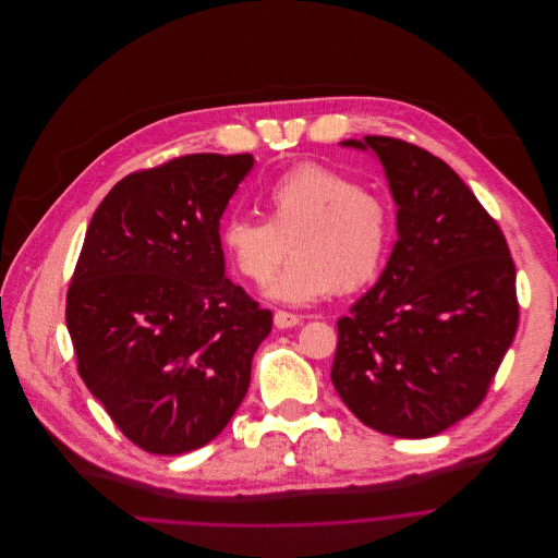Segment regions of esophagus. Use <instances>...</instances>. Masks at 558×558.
Returning <instances> with one entry per match:
<instances>
[{
  "label": "esophagus",
  "instance_id": "esophagus-1",
  "mask_svg": "<svg viewBox=\"0 0 558 558\" xmlns=\"http://www.w3.org/2000/svg\"><path fill=\"white\" fill-rule=\"evenodd\" d=\"M299 323H301V316H296V314H290V312H283V310H277V312H275V325H277L279 329L294 327V325H299Z\"/></svg>",
  "mask_w": 558,
  "mask_h": 558
}]
</instances>
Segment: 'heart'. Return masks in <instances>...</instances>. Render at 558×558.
I'll return each instance as SVG.
<instances>
[{
  "label": "heart",
  "mask_w": 558,
  "mask_h": 558,
  "mask_svg": "<svg viewBox=\"0 0 558 558\" xmlns=\"http://www.w3.org/2000/svg\"><path fill=\"white\" fill-rule=\"evenodd\" d=\"M268 219L233 213L219 227V246L238 275L268 286L272 301L307 305L333 288L354 292L383 268L391 240L389 206L339 171L296 165L264 191Z\"/></svg>",
  "instance_id": "heart-1"
}]
</instances>
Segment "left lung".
<instances>
[{
	"label": "left lung",
	"instance_id": "8db88e82",
	"mask_svg": "<svg viewBox=\"0 0 558 558\" xmlns=\"http://www.w3.org/2000/svg\"><path fill=\"white\" fill-rule=\"evenodd\" d=\"M341 145L380 160L398 240L376 286L337 323L331 383L363 424L433 437L482 404L514 339V264L447 162L387 136Z\"/></svg>",
	"mask_w": 558,
	"mask_h": 558
}]
</instances>
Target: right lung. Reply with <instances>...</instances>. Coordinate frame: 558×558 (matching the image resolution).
Listing matches in <instances>:
<instances>
[{
    "mask_svg": "<svg viewBox=\"0 0 558 558\" xmlns=\"http://www.w3.org/2000/svg\"><path fill=\"white\" fill-rule=\"evenodd\" d=\"M251 154H193L123 178L98 204L65 301L78 374L136 447L195 451L225 428L272 329L227 277L219 219Z\"/></svg>",
    "mask_w": 558,
    "mask_h": 558,
    "instance_id": "add662e5",
    "label": "right lung"
}]
</instances>
